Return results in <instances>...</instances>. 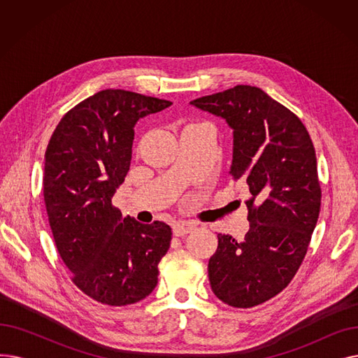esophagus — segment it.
Wrapping results in <instances>:
<instances>
[{"label":"esophagus","mask_w":358,"mask_h":358,"mask_svg":"<svg viewBox=\"0 0 358 358\" xmlns=\"http://www.w3.org/2000/svg\"><path fill=\"white\" fill-rule=\"evenodd\" d=\"M196 228V224L192 222H178L174 224L173 232L176 236H184L189 232H192Z\"/></svg>","instance_id":"esophagus-1"}]
</instances>
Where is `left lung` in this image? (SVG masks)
Wrapping results in <instances>:
<instances>
[{
    "mask_svg": "<svg viewBox=\"0 0 358 358\" xmlns=\"http://www.w3.org/2000/svg\"><path fill=\"white\" fill-rule=\"evenodd\" d=\"M190 104L232 129L229 174L251 193L245 238L217 235L210 286L223 303L252 308L283 290L306 255L321 210L315 148L294 113L258 87L236 85Z\"/></svg>",
    "mask_w": 358,
    "mask_h": 358,
    "instance_id": "1",
    "label": "left lung"
}]
</instances>
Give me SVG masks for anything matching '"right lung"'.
I'll return each mask as SVG.
<instances>
[{"label": "right lung", "instance_id": "right-lung-1", "mask_svg": "<svg viewBox=\"0 0 358 358\" xmlns=\"http://www.w3.org/2000/svg\"><path fill=\"white\" fill-rule=\"evenodd\" d=\"M171 101L103 90L69 110L45 154L43 196L56 248L87 296L136 303L158 283L171 228L123 217L111 204L130 168L135 124Z\"/></svg>", "mask_w": 358, "mask_h": 358}]
</instances>
